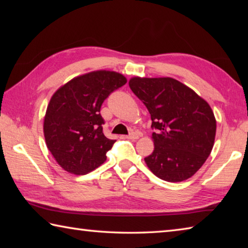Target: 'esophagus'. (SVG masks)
Listing matches in <instances>:
<instances>
[{
  "instance_id": "obj_1",
  "label": "esophagus",
  "mask_w": 248,
  "mask_h": 248,
  "mask_svg": "<svg viewBox=\"0 0 248 248\" xmlns=\"http://www.w3.org/2000/svg\"><path fill=\"white\" fill-rule=\"evenodd\" d=\"M127 138L130 140H138V139H139V134L136 133V132H132V133H130Z\"/></svg>"
}]
</instances>
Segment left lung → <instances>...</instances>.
<instances>
[{"label":"left lung","mask_w":248,"mask_h":248,"mask_svg":"<svg viewBox=\"0 0 248 248\" xmlns=\"http://www.w3.org/2000/svg\"><path fill=\"white\" fill-rule=\"evenodd\" d=\"M129 86L152 119L154 151L144 158L150 170L170 183L190 178L215 144L217 121L210 105L171 78L134 77Z\"/></svg>","instance_id":"left-lung-1"}]
</instances>
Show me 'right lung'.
<instances>
[{
    "label": "right lung",
    "instance_id": "add662e5",
    "mask_svg": "<svg viewBox=\"0 0 248 248\" xmlns=\"http://www.w3.org/2000/svg\"><path fill=\"white\" fill-rule=\"evenodd\" d=\"M127 83L123 74L98 70L74 78L54 92L44 118L47 148L68 173L85 175L106 161L116 140L104 136L100 107Z\"/></svg>",
    "mask_w": 248,
    "mask_h": 248
}]
</instances>
